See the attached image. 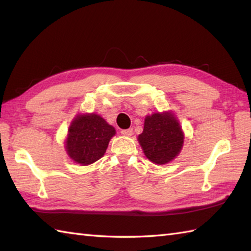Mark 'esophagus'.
Segmentation results:
<instances>
[{
    "mask_svg": "<svg viewBox=\"0 0 251 251\" xmlns=\"http://www.w3.org/2000/svg\"><path fill=\"white\" fill-rule=\"evenodd\" d=\"M121 134L123 136H126V137H130L132 135V128H129V129H123L121 131Z\"/></svg>",
    "mask_w": 251,
    "mask_h": 251,
    "instance_id": "obj_1",
    "label": "esophagus"
}]
</instances>
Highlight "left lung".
I'll return each instance as SVG.
<instances>
[{
  "mask_svg": "<svg viewBox=\"0 0 251 251\" xmlns=\"http://www.w3.org/2000/svg\"><path fill=\"white\" fill-rule=\"evenodd\" d=\"M184 135L173 113H154L145 120L138 141L145 155L154 164L163 165L178 156L183 146Z\"/></svg>",
  "mask_w": 251,
  "mask_h": 251,
  "instance_id": "left-lung-1",
  "label": "left lung"
}]
</instances>
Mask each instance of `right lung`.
<instances>
[{"mask_svg":"<svg viewBox=\"0 0 251 251\" xmlns=\"http://www.w3.org/2000/svg\"><path fill=\"white\" fill-rule=\"evenodd\" d=\"M68 132V155L75 163L87 166L104 155L110 139L115 135V129L100 115L92 113L77 115Z\"/></svg>","mask_w":251,"mask_h":251,"instance_id":"obj_1","label":"right lung"}]
</instances>
